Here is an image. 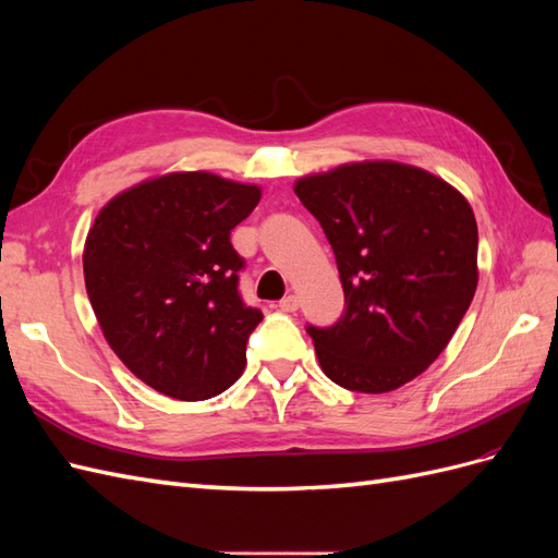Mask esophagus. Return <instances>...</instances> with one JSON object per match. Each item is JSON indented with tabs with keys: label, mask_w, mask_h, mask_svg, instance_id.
<instances>
[{
	"label": "esophagus",
	"mask_w": 558,
	"mask_h": 558,
	"mask_svg": "<svg viewBox=\"0 0 558 558\" xmlns=\"http://www.w3.org/2000/svg\"><path fill=\"white\" fill-rule=\"evenodd\" d=\"M300 307V300L295 295H286L281 302H279V310L281 312H295Z\"/></svg>",
	"instance_id": "esophagus-1"
}]
</instances>
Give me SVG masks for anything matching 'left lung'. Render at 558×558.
Wrapping results in <instances>:
<instances>
[{"mask_svg": "<svg viewBox=\"0 0 558 558\" xmlns=\"http://www.w3.org/2000/svg\"><path fill=\"white\" fill-rule=\"evenodd\" d=\"M324 228L344 314L307 332L326 377L388 393L440 356L477 289V221L468 199L421 167L363 160L295 181Z\"/></svg>", "mask_w": 558, "mask_h": 558, "instance_id": "left-lung-1", "label": "left lung"}]
</instances>
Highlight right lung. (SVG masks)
Masks as SVG:
<instances>
[{"mask_svg": "<svg viewBox=\"0 0 558 558\" xmlns=\"http://www.w3.org/2000/svg\"><path fill=\"white\" fill-rule=\"evenodd\" d=\"M260 189L211 172H170L111 197L86 238L83 277L105 340L130 373L177 400L240 379L260 310L238 291L230 244Z\"/></svg>", "mask_w": 558, "mask_h": 558, "instance_id": "1", "label": "right lung"}]
</instances>
